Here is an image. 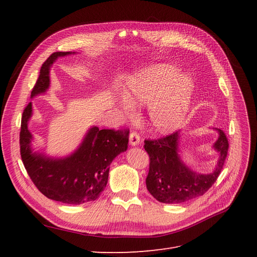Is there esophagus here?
I'll return each mask as SVG.
<instances>
[{
  "label": "esophagus",
  "instance_id": "34e87169",
  "mask_svg": "<svg viewBox=\"0 0 257 257\" xmlns=\"http://www.w3.org/2000/svg\"><path fill=\"white\" fill-rule=\"evenodd\" d=\"M141 142V138H139V135L136 133V132H132L130 134V144L131 146H137Z\"/></svg>",
  "mask_w": 257,
  "mask_h": 257
}]
</instances>
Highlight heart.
<instances>
[{
  "mask_svg": "<svg viewBox=\"0 0 257 257\" xmlns=\"http://www.w3.org/2000/svg\"><path fill=\"white\" fill-rule=\"evenodd\" d=\"M194 84L176 66L159 63L134 74L126 81L125 95L118 104L127 118H134L135 106H148V120L159 133H172L190 109Z\"/></svg>",
  "mask_w": 257,
  "mask_h": 257,
  "instance_id": "1",
  "label": "heart"
}]
</instances>
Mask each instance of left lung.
I'll return each instance as SVG.
<instances>
[{
    "label": "left lung",
    "instance_id": "1",
    "mask_svg": "<svg viewBox=\"0 0 257 257\" xmlns=\"http://www.w3.org/2000/svg\"><path fill=\"white\" fill-rule=\"evenodd\" d=\"M213 130L219 135L213 144L219 159L210 174L196 173L185 165L179 149L180 132L158 141H145V150L150 158L146 184L155 199L164 204H181L204 195L211 188L223 169L228 151V141L224 132L220 128Z\"/></svg>",
    "mask_w": 257,
    "mask_h": 257
}]
</instances>
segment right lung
I'll return each mask as SVG.
<instances>
[{
	"mask_svg": "<svg viewBox=\"0 0 257 257\" xmlns=\"http://www.w3.org/2000/svg\"><path fill=\"white\" fill-rule=\"evenodd\" d=\"M71 54L75 52H54L44 62L31 97L47 92L50 67L58 58ZM32 114V103H30L22 113L20 153L36 188L46 197L69 205H80L98 198L106 188L111 162L127 149L128 131L92 126L73 153L64 158H52L32 148L33 135L29 130Z\"/></svg>",
	"mask_w": 257,
	"mask_h": 257,
	"instance_id": "obj_1",
	"label": "right lung"
}]
</instances>
